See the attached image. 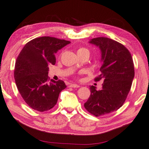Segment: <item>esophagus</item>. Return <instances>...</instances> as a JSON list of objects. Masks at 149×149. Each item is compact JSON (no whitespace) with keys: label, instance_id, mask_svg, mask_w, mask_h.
<instances>
[{"label":"esophagus","instance_id":"34e87169","mask_svg":"<svg viewBox=\"0 0 149 149\" xmlns=\"http://www.w3.org/2000/svg\"><path fill=\"white\" fill-rule=\"evenodd\" d=\"M70 87L71 88H79V86L77 85V84H71L70 85Z\"/></svg>","mask_w":149,"mask_h":149}]
</instances>
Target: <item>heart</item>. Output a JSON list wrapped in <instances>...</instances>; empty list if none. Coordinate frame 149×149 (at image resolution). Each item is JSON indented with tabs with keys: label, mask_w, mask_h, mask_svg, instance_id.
Masks as SVG:
<instances>
[{
	"label": "heart",
	"mask_w": 149,
	"mask_h": 149,
	"mask_svg": "<svg viewBox=\"0 0 149 149\" xmlns=\"http://www.w3.org/2000/svg\"><path fill=\"white\" fill-rule=\"evenodd\" d=\"M88 52V50L86 48H79L78 50H77V52Z\"/></svg>",
	"instance_id": "obj_1"
}]
</instances>
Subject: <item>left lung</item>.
Segmentation results:
<instances>
[{"label": "left lung", "mask_w": 149, "mask_h": 149, "mask_svg": "<svg viewBox=\"0 0 149 149\" xmlns=\"http://www.w3.org/2000/svg\"><path fill=\"white\" fill-rule=\"evenodd\" d=\"M89 43L98 47L101 52V74L95 81L102 79V88L90 86V96L84 107L90 114L100 116L119 109L125 102L134 76L131 54L123 44L107 37H97Z\"/></svg>", "instance_id": "8db88e82"}]
</instances>
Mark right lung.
Listing matches in <instances>:
<instances>
[{
	"label": "right lung",
	"instance_id": "right-lung-1",
	"mask_svg": "<svg viewBox=\"0 0 149 149\" xmlns=\"http://www.w3.org/2000/svg\"><path fill=\"white\" fill-rule=\"evenodd\" d=\"M70 41L41 37L28 42L15 63L14 77L22 97L33 110L44 112L57 104L59 93L67 86L63 81H49V66L55 64L58 50Z\"/></svg>",
	"mask_w": 149,
	"mask_h": 149
}]
</instances>
